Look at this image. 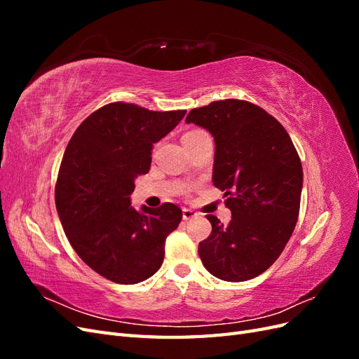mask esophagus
<instances>
[{
  "label": "esophagus",
  "instance_id": "1",
  "mask_svg": "<svg viewBox=\"0 0 359 359\" xmlns=\"http://www.w3.org/2000/svg\"><path fill=\"white\" fill-rule=\"evenodd\" d=\"M196 215H198V214L194 212L193 210H189V208H184V210H182V219L186 220V222L194 219V217H196Z\"/></svg>",
  "mask_w": 359,
  "mask_h": 359
}]
</instances>
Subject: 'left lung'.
<instances>
[{
  "instance_id": "8db88e82",
  "label": "left lung",
  "mask_w": 359,
  "mask_h": 359,
  "mask_svg": "<svg viewBox=\"0 0 359 359\" xmlns=\"http://www.w3.org/2000/svg\"><path fill=\"white\" fill-rule=\"evenodd\" d=\"M186 123L214 136L212 182L224 191L232 220L214 215L211 235L199 243L210 273L224 281L262 274L283 252L298 220L302 166L285 127L262 107L226 99L191 109Z\"/></svg>"
}]
</instances>
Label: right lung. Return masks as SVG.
<instances>
[{
	"label": "right lung",
	"mask_w": 359,
	"mask_h": 359,
	"mask_svg": "<svg viewBox=\"0 0 359 359\" xmlns=\"http://www.w3.org/2000/svg\"><path fill=\"white\" fill-rule=\"evenodd\" d=\"M186 112L109 103L76 128L64 153L55 186L64 232L83 262L115 283L135 285L156 274L166 238L182 219L169 202L135 210L130 194L137 175L149 170L153 145Z\"/></svg>",
	"instance_id": "add662e5"
}]
</instances>
